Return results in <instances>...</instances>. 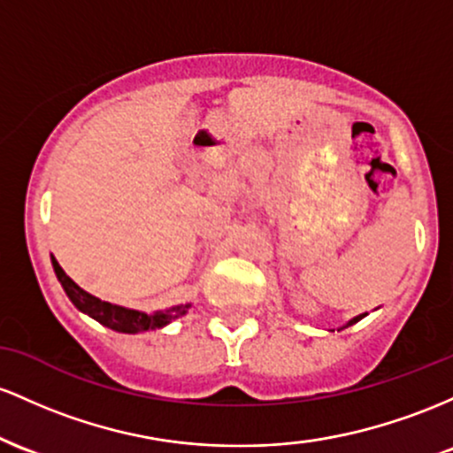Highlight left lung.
Returning <instances> with one entry per match:
<instances>
[{
    "mask_svg": "<svg viewBox=\"0 0 453 453\" xmlns=\"http://www.w3.org/2000/svg\"><path fill=\"white\" fill-rule=\"evenodd\" d=\"M359 319H364V314H359V317H355V319H353V321H349V323H347V325H344V327H349V325H353V323H357V321H359ZM344 327H342V329H344Z\"/></svg>",
    "mask_w": 453,
    "mask_h": 453,
    "instance_id": "obj_1",
    "label": "left lung"
}]
</instances>
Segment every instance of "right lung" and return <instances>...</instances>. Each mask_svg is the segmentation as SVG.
<instances>
[{
    "label": "right lung",
    "mask_w": 453,
    "mask_h": 453,
    "mask_svg": "<svg viewBox=\"0 0 453 453\" xmlns=\"http://www.w3.org/2000/svg\"><path fill=\"white\" fill-rule=\"evenodd\" d=\"M50 261H53V269L55 273H58V280L62 282L64 291L70 297V302H73L81 312L89 314L91 319H96L98 323L106 325V327L115 329V332L136 334V332H145V329L165 327V325L171 323L173 319L181 317L188 308V306H175V308L165 310V312L145 314V312H139V310H128L121 306H113V303L109 302H100L98 297H94V295L83 291L79 284L70 280L53 257H50Z\"/></svg>",
    "instance_id": "add662e5"
}]
</instances>
